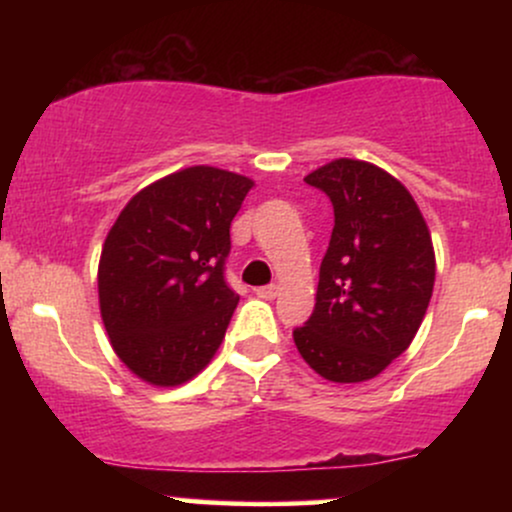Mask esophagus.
Here are the masks:
<instances>
[{
	"label": "esophagus",
	"mask_w": 512,
	"mask_h": 512,
	"mask_svg": "<svg viewBox=\"0 0 512 512\" xmlns=\"http://www.w3.org/2000/svg\"><path fill=\"white\" fill-rule=\"evenodd\" d=\"M257 296L264 298V301H272V298L279 296V286H276V284L260 286V289H257Z\"/></svg>",
	"instance_id": "esophagus-1"
}]
</instances>
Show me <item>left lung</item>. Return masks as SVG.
I'll use <instances>...</instances> for the list:
<instances>
[{"label": "left lung", "instance_id": "8db88e82", "mask_svg": "<svg viewBox=\"0 0 512 512\" xmlns=\"http://www.w3.org/2000/svg\"><path fill=\"white\" fill-rule=\"evenodd\" d=\"M305 182L330 197L334 228L293 342L325 380L363 383L419 332L436 281L431 233L407 187L373 163L337 158Z\"/></svg>", "mask_w": 512, "mask_h": 512}]
</instances>
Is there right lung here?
<instances>
[{
  "label": "right lung",
  "instance_id": "add662e5",
  "mask_svg": "<svg viewBox=\"0 0 512 512\" xmlns=\"http://www.w3.org/2000/svg\"><path fill=\"white\" fill-rule=\"evenodd\" d=\"M252 180L192 166L120 211L98 264L105 332L120 361L158 387L195 378L240 301L226 281L231 221Z\"/></svg>",
  "mask_w": 512,
  "mask_h": 512
}]
</instances>
